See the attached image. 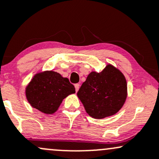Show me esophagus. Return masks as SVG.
Returning <instances> with one entry per match:
<instances>
[{"mask_svg": "<svg viewBox=\"0 0 159 159\" xmlns=\"http://www.w3.org/2000/svg\"><path fill=\"white\" fill-rule=\"evenodd\" d=\"M75 91L78 92V90H79V88H80L79 84H75Z\"/></svg>", "mask_w": 159, "mask_h": 159, "instance_id": "obj_1", "label": "esophagus"}]
</instances>
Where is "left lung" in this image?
Segmentation results:
<instances>
[{"label":"left lung","mask_w":159,"mask_h":159,"mask_svg":"<svg viewBox=\"0 0 159 159\" xmlns=\"http://www.w3.org/2000/svg\"><path fill=\"white\" fill-rule=\"evenodd\" d=\"M77 95L92 118L113 116L126 100V79L118 69L109 64L101 72H90Z\"/></svg>","instance_id":"8db88e82"}]
</instances>
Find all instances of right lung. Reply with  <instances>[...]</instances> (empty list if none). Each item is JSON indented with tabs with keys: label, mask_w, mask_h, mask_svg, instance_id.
Instances as JSON below:
<instances>
[{
	"label": "right lung",
	"mask_w": 159,
	"mask_h": 159,
	"mask_svg": "<svg viewBox=\"0 0 159 159\" xmlns=\"http://www.w3.org/2000/svg\"><path fill=\"white\" fill-rule=\"evenodd\" d=\"M75 93L74 85L69 79L53 71L36 74L25 90L26 97L31 106L46 114L55 112L63 99Z\"/></svg>",
	"instance_id": "obj_1"
}]
</instances>
